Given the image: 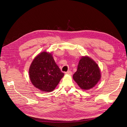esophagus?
<instances>
[{
	"label": "esophagus",
	"instance_id": "1",
	"mask_svg": "<svg viewBox=\"0 0 127 127\" xmlns=\"http://www.w3.org/2000/svg\"><path fill=\"white\" fill-rule=\"evenodd\" d=\"M65 74H68V75H72V72L71 71H66L65 72Z\"/></svg>",
	"mask_w": 127,
	"mask_h": 127
}]
</instances>
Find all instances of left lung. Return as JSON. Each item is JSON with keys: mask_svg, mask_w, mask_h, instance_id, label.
<instances>
[{"mask_svg": "<svg viewBox=\"0 0 127 127\" xmlns=\"http://www.w3.org/2000/svg\"><path fill=\"white\" fill-rule=\"evenodd\" d=\"M100 71L95 62L88 57H82L79 61L73 79L83 90H90L100 79Z\"/></svg>", "mask_w": 127, "mask_h": 127, "instance_id": "1", "label": "left lung"}]
</instances>
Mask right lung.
<instances>
[{"instance_id": "1", "label": "right lung", "mask_w": 127, "mask_h": 127, "mask_svg": "<svg viewBox=\"0 0 127 127\" xmlns=\"http://www.w3.org/2000/svg\"><path fill=\"white\" fill-rule=\"evenodd\" d=\"M29 72L35 87L47 92L55 90L64 75L55 63L52 55L46 52L41 53L35 58Z\"/></svg>"}]
</instances>
